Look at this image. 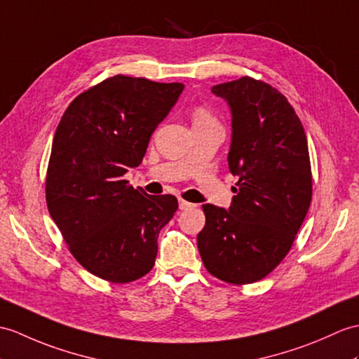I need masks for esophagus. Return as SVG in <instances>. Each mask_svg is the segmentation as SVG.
Wrapping results in <instances>:
<instances>
[{"label":"esophagus","mask_w":359,"mask_h":359,"mask_svg":"<svg viewBox=\"0 0 359 359\" xmlns=\"http://www.w3.org/2000/svg\"><path fill=\"white\" fill-rule=\"evenodd\" d=\"M194 205L193 203H189V202H187V200H183V198H180L179 200V208L180 210L183 211V210H188V208H193Z\"/></svg>","instance_id":"esophagus-1"}]
</instances>
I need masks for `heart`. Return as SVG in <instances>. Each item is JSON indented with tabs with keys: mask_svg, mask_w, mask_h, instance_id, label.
I'll return each instance as SVG.
<instances>
[{
	"mask_svg": "<svg viewBox=\"0 0 359 359\" xmlns=\"http://www.w3.org/2000/svg\"><path fill=\"white\" fill-rule=\"evenodd\" d=\"M200 118H210V116H208L205 111H197V114H196V119H200Z\"/></svg>",
	"mask_w": 359,
	"mask_h": 359,
	"instance_id": "obj_1",
	"label": "heart"
}]
</instances>
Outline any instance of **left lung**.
I'll use <instances>...</instances> for the list:
<instances>
[{"instance_id": "left-lung-1", "label": "left lung", "mask_w": 359, "mask_h": 359, "mask_svg": "<svg viewBox=\"0 0 359 359\" xmlns=\"http://www.w3.org/2000/svg\"><path fill=\"white\" fill-rule=\"evenodd\" d=\"M211 91L229 107L228 165L238 182L228 210L203 205L197 248L214 277L249 285L277 268L309 211V148L292 105L271 86L245 76Z\"/></svg>"}]
</instances>
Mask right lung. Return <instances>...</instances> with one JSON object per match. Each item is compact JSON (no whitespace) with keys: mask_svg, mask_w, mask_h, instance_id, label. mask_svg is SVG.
<instances>
[{"mask_svg":"<svg viewBox=\"0 0 359 359\" xmlns=\"http://www.w3.org/2000/svg\"><path fill=\"white\" fill-rule=\"evenodd\" d=\"M185 86L113 76L81 93L57 125L50 154L48 212L73 257L96 277L135 281L151 271L161 229L177 211L171 194L122 180Z\"/></svg>","mask_w":359,"mask_h":359,"instance_id":"obj_1","label":"right lung"}]
</instances>
